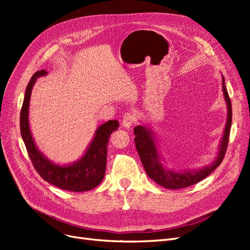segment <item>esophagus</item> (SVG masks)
Listing matches in <instances>:
<instances>
[{
  "label": "esophagus",
  "mask_w": 250,
  "mask_h": 250,
  "mask_svg": "<svg viewBox=\"0 0 250 250\" xmlns=\"http://www.w3.org/2000/svg\"><path fill=\"white\" fill-rule=\"evenodd\" d=\"M137 121L134 112H127L123 117V126L126 128H130Z\"/></svg>",
  "instance_id": "esophagus-1"
}]
</instances>
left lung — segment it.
Segmentation results:
<instances>
[{"label":"left lung","instance_id":"obj_1","mask_svg":"<svg viewBox=\"0 0 250 250\" xmlns=\"http://www.w3.org/2000/svg\"><path fill=\"white\" fill-rule=\"evenodd\" d=\"M222 83L224 99L226 101V105H228V121H226L223 138L220 143V147H219L218 156L216 157V161L211 165L207 166V167L199 170L185 171L183 173H177L165 169L162 163L160 162V155H158L155 143L152 137V131L141 125L137 126L133 129L135 135V148L138 150V153L144 166V169H145L147 175L151 179H153L156 184L166 188H171V190H177V188L190 187L208 177L209 174L222 163L229 145L232 118L231 102L229 99L228 89L225 87L224 77Z\"/></svg>","mask_w":250,"mask_h":250}]
</instances>
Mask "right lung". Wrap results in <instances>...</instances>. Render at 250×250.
<instances>
[{
  "label": "right lung",
  "instance_id": "add662e5",
  "mask_svg": "<svg viewBox=\"0 0 250 250\" xmlns=\"http://www.w3.org/2000/svg\"><path fill=\"white\" fill-rule=\"evenodd\" d=\"M44 75H47V71H37L30 79L21 109V134L27 152L37 173L49 184L71 192L89 191L99 185L104 178L109 137L112 131L118 130L119 122L117 120H111L98 128L86 152L78 162L69 166L53 164L35 146L28 119L32 87L36 79Z\"/></svg>",
  "mask_w": 250,
  "mask_h": 250
}]
</instances>
